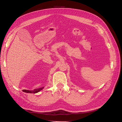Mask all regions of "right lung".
I'll list each match as a JSON object with an SVG mask.
<instances>
[{
    "mask_svg": "<svg viewBox=\"0 0 122 122\" xmlns=\"http://www.w3.org/2000/svg\"><path fill=\"white\" fill-rule=\"evenodd\" d=\"M43 88L44 87H41V88L34 89L33 91H29V90H25V89H23V92L27 93H37L38 92H40V91H41L42 89H43Z\"/></svg>",
    "mask_w": 122,
    "mask_h": 122,
    "instance_id": "obj_1",
    "label": "right lung"
}]
</instances>
